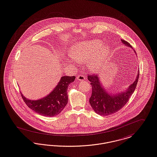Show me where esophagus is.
Listing matches in <instances>:
<instances>
[{
    "label": "esophagus",
    "instance_id": "esophagus-1",
    "mask_svg": "<svg viewBox=\"0 0 157 157\" xmlns=\"http://www.w3.org/2000/svg\"><path fill=\"white\" fill-rule=\"evenodd\" d=\"M77 79L80 81H83L85 80V75L84 74H78L77 76Z\"/></svg>",
    "mask_w": 157,
    "mask_h": 157
}]
</instances>
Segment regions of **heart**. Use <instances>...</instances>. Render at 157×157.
<instances>
[{
	"instance_id": "heart-1",
	"label": "heart",
	"mask_w": 157,
	"mask_h": 157,
	"mask_svg": "<svg viewBox=\"0 0 157 157\" xmlns=\"http://www.w3.org/2000/svg\"><path fill=\"white\" fill-rule=\"evenodd\" d=\"M110 51L109 46L102 45V41L96 39L74 44L70 48V55L77 62H85L90 58L87 66L91 70L97 71L102 68Z\"/></svg>"
}]
</instances>
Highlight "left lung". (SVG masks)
<instances>
[{
    "label": "left lung",
    "mask_w": 157,
    "mask_h": 157,
    "mask_svg": "<svg viewBox=\"0 0 157 157\" xmlns=\"http://www.w3.org/2000/svg\"><path fill=\"white\" fill-rule=\"evenodd\" d=\"M121 41L126 46L132 48V46L127 41L124 40H121ZM139 77V71L138 72L136 80L125 91L112 95L107 92L102 86L98 75L94 74H88L87 78L92 86V95L89 99V102L95 112L101 116H107L121 110L127 103L131 95L134 93L138 82Z\"/></svg>",
    "instance_id": "left-lung-1"
}]
</instances>
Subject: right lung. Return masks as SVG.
<instances>
[{
	"label": "right lung",
	"instance_id": "1",
	"mask_svg": "<svg viewBox=\"0 0 157 157\" xmlns=\"http://www.w3.org/2000/svg\"><path fill=\"white\" fill-rule=\"evenodd\" d=\"M75 78V76L62 77L53 90L40 100H29L21 93V95L28 107L36 113L47 117L55 116L59 114L67 104L68 87Z\"/></svg>",
	"mask_w": 157,
	"mask_h": 157
}]
</instances>
